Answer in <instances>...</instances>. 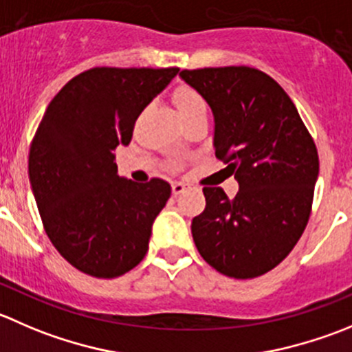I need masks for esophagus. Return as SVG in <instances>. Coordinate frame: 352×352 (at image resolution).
I'll use <instances>...</instances> for the list:
<instances>
[{
	"label": "esophagus",
	"mask_w": 352,
	"mask_h": 352,
	"mask_svg": "<svg viewBox=\"0 0 352 352\" xmlns=\"http://www.w3.org/2000/svg\"><path fill=\"white\" fill-rule=\"evenodd\" d=\"M186 189H187V187H186V184H184V182H173L172 184V192L175 194V196L182 194Z\"/></svg>",
	"instance_id": "1"
}]
</instances>
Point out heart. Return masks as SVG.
Segmentation results:
<instances>
[{
	"mask_svg": "<svg viewBox=\"0 0 352 352\" xmlns=\"http://www.w3.org/2000/svg\"><path fill=\"white\" fill-rule=\"evenodd\" d=\"M173 101H175V107L182 120L206 111V103H204L203 96L190 87H179L173 94Z\"/></svg>",
	"mask_w": 352,
	"mask_h": 352,
	"instance_id": "b5f03b06",
	"label": "heart"
}]
</instances>
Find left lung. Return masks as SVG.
<instances>
[{
  "label": "left lung",
  "mask_w": 352,
  "mask_h": 352,
  "mask_svg": "<svg viewBox=\"0 0 352 352\" xmlns=\"http://www.w3.org/2000/svg\"><path fill=\"white\" fill-rule=\"evenodd\" d=\"M179 75L211 108L214 156L239 184L232 199L221 187H203L206 208L190 225L196 248L227 277H259L285 259L305 232L318 180L316 146L270 75L249 67Z\"/></svg>",
  "instance_id": "obj_1"
}]
</instances>
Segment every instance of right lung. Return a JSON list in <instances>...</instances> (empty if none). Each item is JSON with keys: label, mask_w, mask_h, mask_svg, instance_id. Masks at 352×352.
Listing matches in <instances>:
<instances>
[{"label": "right lung", "mask_w": 352, "mask_h": 352, "mask_svg": "<svg viewBox=\"0 0 352 352\" xmlns=\"http://www.w3.org/2000/svg\"><path fill=\"white\" fill-rule=\"evenodd\" d=\"M179 68H91L53 98L29 153V180L46 234L77 270L115 278L148 252L172 187L118 175L115 149Z\"/></svg>", "instance_id": "add662e5"}]
</instances>
